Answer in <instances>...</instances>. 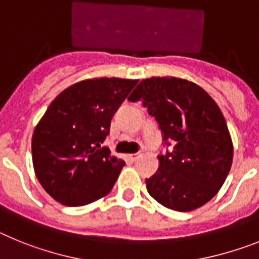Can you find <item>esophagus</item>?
I'll use <instances>...</instances> for the list:
<instances>
[{
    "mask_svg": "<svg viewBox=\"0 0 259 259\" xmlns=\"http://www.w3.org/2000/svg\"><path fill=\"white\" fill-rule=\"evenodd\" d=\"M141 152H136V154H130V155H127V159H129L130 161H136V160H138L139 157H141Z\"/></svg>",
    "mask_w": 259,
    "mask_h": 259,
    "instance_id": "1",
    "label": "esophagus"
}]
</instances>
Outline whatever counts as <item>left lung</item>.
Listing matches in <instances>:
<instances>
[{
	"instance_id": "1",
	"label": "left lung",
	"mask_w": 259,
	"mask_h": 259,
	"mask_svg": "<svg viewBox=\"0 0 259 259\" xmlns=\"http://www.w3.org/2000/svg\"><path fill=\"white\" fill-rule=\"evenodd\" d=\"M127 100L142 102L167 148L157 156L155 175L146 179L150 195L175 211L207 203L226 181L233 157L228 126L217 103L199 86L173 76L141 80Z\"/></svg>"
}]
</instances>
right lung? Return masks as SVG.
<instances>
[{"instance_id":"right-lung-1","label":"right lung","mask_w":259,"mask_h":259,"mask_svg":"<svg viewBox=\"0 0 259 259\" xmlns=\"http://www.w3.org/2000/svg\"><path fill=\"white\" fill-rule=\"evenodd\" d=\"M138 80L78 82L51 103L32 136L36 177L65 206H84L111 192L125 161L102 147L111 120Z\"/></svg>"}]
</instances>
